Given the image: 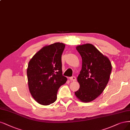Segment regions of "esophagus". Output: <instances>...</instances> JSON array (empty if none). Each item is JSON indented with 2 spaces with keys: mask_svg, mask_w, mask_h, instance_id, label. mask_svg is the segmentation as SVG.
I'll use <instances>...</instances> for the list:
<instances>
[{
  "mask_svg": "<svg viewBox=\"0 0 130 130\" xmlns=\"http://www.w3.org/2000/svg\"><path fill=\"white\" fill-rule=\"evenodd\" d=\"M69 79L71 81H75L76 79V78L75 76H72V77H70Z\"/></svg>",
  "mask_w": 130,
  "mask_h": 130,
  "instance_id": "esophagus-1",
  "label": "esophagus"
}]
</instances>
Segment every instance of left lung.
I'll use <instances>...</instances> for the list:
<instances>
[{"instance_id": "obj_1", "label": "left lung", "mask_w": 130, "mask_h": 130, "mask_svg": "<svg viewBox=\"0 0 130 130\" xmlns=\"http://www.w3.org/2000/svg\"><path fill=\"white\" fill-rule=\"evenodd\" d=\"M76 50L82 57V67L77 77L80 87L75 94L82 102H91L104 91L112 66L108 58L91 44L78 46Z\"/></svg>"}]
</instances>
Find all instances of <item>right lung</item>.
Listing matches in <instances>:
<instances>
[{
    "instance_id": "add662e5",
    "label": "right lung",
    "mask_w": 130,
    "mask_h": 130,
    "mask_svg": "<svg viewBox=\"0 0 130 130\" xmlns=\"http://www.w3.org/2000/svg\"><path fill=\"white\" fill-rule=\"evenodd\" d=\"M65 44L56 42L43 47L29 61L27 70L29 91L38 103L48 105L57 98L67 81L62 75L61 56Z\"/></svg>"
}]
</instances>
